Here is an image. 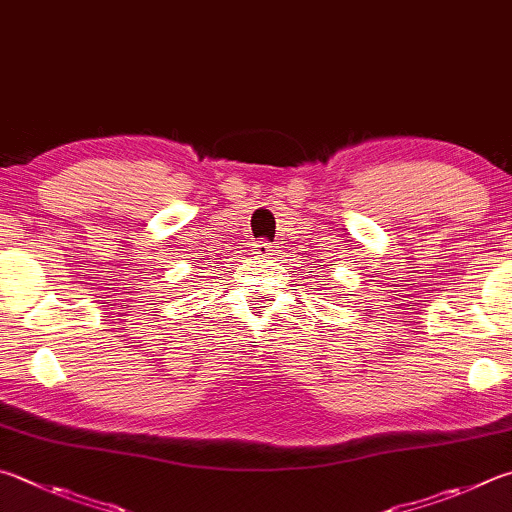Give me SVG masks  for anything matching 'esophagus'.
<instances>
[{
    "label": "esophagus",
    "mask_w": 512,
    "mask_h": 512,
    "mask_svg": "<svg viewBox=\"0 0 512 512\" xmlns=\"http://www.w3.org/2000/svg\"><path fill=\"white\" fill-rule=\"evenodd\" d=\"M273 244L268 239H259V241H255L253 244V250H255V255L257 257H271L273 255Z\"/></svg>",
    "instance_id": "34e87169"
}]
</instances>
